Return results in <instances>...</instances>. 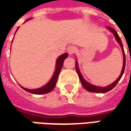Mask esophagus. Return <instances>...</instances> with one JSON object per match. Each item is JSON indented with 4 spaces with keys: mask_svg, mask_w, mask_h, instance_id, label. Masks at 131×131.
I'll return each instance as SVG.
<instances>
[{
    "mask_svg": "<svg viewBox=\"0 0 131 131\" xmlns=\"http://www.w3.org/2000/svg\"><path fill=\"white\" fill-rule=\"evenodd\" d=\"M75 50H76V48L75 47V46H73V45H70V47H68V48H67V52H68V53L70 55H72L75 52Z\"/></svg>",
    "mask_w": 131,
    "mask_h": 131,
    "instance_id": "34e87169",
    "label": "esophagus"
}]
</instances>
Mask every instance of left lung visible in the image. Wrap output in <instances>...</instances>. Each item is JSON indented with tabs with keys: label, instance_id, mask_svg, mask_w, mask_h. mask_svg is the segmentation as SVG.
<instances>
[{
	"label": "left lung",
	"instance_id": "8db88e82",
	"mask_svg": "<svg viewBox=\"0 0 131 131\" xmlns=\"http://www.w3.org/2000/svg\"><path fill=\"white\" fill-rule=\"evenodd\" d=\"M106 28H107L108 30H109V31H110L114 34V37H115V39H116L117 42L119 43V45H120L121 49H122V54H123V66H122V71H121V73H120V75H119V78H117V80H116L114 82L112 83L111 84L108 85V86H105V87L97 86L92 85V84H91V83H89V82H87V81H86L83 78L82 75H81V72H80V70H79V68H78V61H75V68H76L77 73H78V76H79V78H80V81H81V84H82L83 86L85 88V89H86L87 91H89V92H96V93H105V92H108V91L111 90L112 89L115 87V86L117 85V83L119 82V81L121 79L122 75H123V73H124V70H125V52H124V49H123V46H122V41H121L120 38H119V35H118L117 32L116 31L114 28H111V27H106Z\"/></svg>",
	"mask_w": 131,
	"mask_h": 131
}]
</instances>
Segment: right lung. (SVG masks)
Segmentation results:
<instances>
[{
    "label": "right lung",
    "mask_w": 131,
    "mask_h": 131,
    "mask_svg": "<svg viewBox=\"0 0 131 131\" xmlns=\"http://www.w3.org/2000/svg\"><path fill=\"white\" fill-rule=\"evenodd\" d=\"M28 20H26L28 21ZM19 28V27L17 28V29ZM17 29L16 30V32L17 31ZM68 57V53H64V54L61 55L58 57V59H56V69H55L54 73L53 75L52 78H50V80L49 81L48 83H47L45 86H43L42 87L38 89H26L21 86L22 88L24 90H26V92H30V93H32V94H46V93H48L50 92H51L53 89L55 88L56 86V82H57V79H58V77H59V75L60 72H61V67L63 66V63H64V61L65 60V59H67Z\"/></svg>",
    "instance_id": "obj_1"
}]
</instances>
